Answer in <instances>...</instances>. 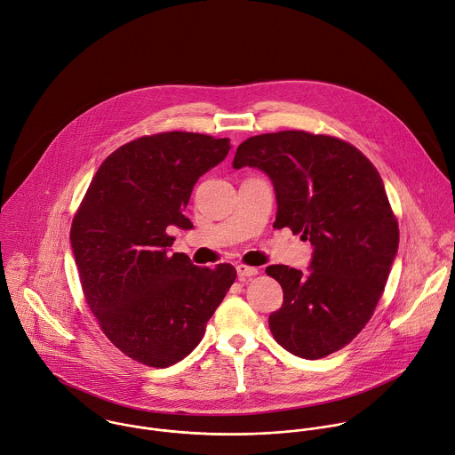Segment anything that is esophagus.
<instances>
[{"instance_id": "34e87169", "label": "esophagus", "mask_w": 455, "mask_h": 455, "mask_svg": "<svg viewBox=\"0 0 455 455\" xmlns=\"http://www.w3.org/2000/svg\"><path fill=\"white\" fill-rule=\"evenodd\" d=\"M235 271H237V276H239L241 280L251 278V276H255V275L259 273L257 267H250V266H244V264H237V266H235Z\"/></svg>"}]
</instances>
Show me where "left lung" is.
Segmentation results:
<instances>
[{
	"label": "left lung",
	"mask_w": 455,
	"mask_h": 455,
	"mask_svg": "<svg viewBox=\"0 0 455 455\" xmlns=\"http://www.w3.org/2000/svg\"><path fill=\"white\" fill-rule=\"evenodd\" d=\"M232 166L259 168L275 188V228L310 241L308 273L269 266L283 305L269 315L289 353L324 358L369 323L399 250V225L376 166L353 145L305 131L251 136Z\"/></svg>",
	"instance_id": "left-lung-1"
}]
</instances>
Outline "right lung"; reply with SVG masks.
<instances>
[{"label":"right lung","mask_w":455,"mask_h":455,"mask_svg":"<svg viewBox=\"0 0 455 455\" xmlns=\"http://www.w3.org/2000/svg\"><path fill=\"white\" fill-rule=\"evenodd\" d=\"M230 148L228 138L180 131L125 143L99 166L74 216L86 303L111 344L143 365L186 358L235 280L230 264L198 267L170 253L166 232L193 228L184 216L191 191Z\"/></svg>","instance_id":"right-lung-1"}]
</instances>
